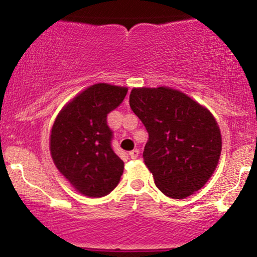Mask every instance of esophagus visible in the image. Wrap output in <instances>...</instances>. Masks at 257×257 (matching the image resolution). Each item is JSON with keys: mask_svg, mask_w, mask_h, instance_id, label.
I'll list each match as a JSON object with an SVG mask.
<instances>
[{"mask_svg": "<svg viewBox=\"0 0 257 257\" xmlns=\"http://www.w3.org/2000/svg\"><path fill=\"white\" fill-rule=\"evenodd\" d=\"M139 153H140V152H139V150L138 149H134V150H133V151L129 152V156H131L133 159H135V158L139 157Z\"/></svg>", "mask_w": 257, "mask_h": 257, "instance_id": "esophagus-1", "label": "esophagus"}]
</instances>
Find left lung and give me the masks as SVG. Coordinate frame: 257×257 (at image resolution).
<instances>
[{"label":"left lung","instance_id":"8db88e82","mask_svg":"<svg viewBox=\"0 0 257 257\" xmlns=\"http://www.w3.org/2000/svg\"><path fill=\"white\" fill-rule=\"evenodd\" d=\"M129 105L149 133L143 156L156 186L175 199L200 190L217 167L222 147L213 114L167 87L134 88Z\"/></svg>","mask_w":257,"mask_h":257}]
</instances>
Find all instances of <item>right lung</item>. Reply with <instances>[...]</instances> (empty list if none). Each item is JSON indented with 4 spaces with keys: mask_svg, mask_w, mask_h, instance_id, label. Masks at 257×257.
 <instances>
[{
    "mask_svg": "<svg viewBox=\"0 0 257 257\" xmlns=\"http://www.w3.org/2000/svg\"><path fill=\"white\" fill-rule=\"evenodd\" d=\"M128 88L98 83L79 93L58 114L51 133L55 167L79 193L99 198L118 185L124 163L112 149L107 114Z\"/></svg>",
    "mask_w": 257,
    "mask_h": 257,
    "instance_id": "obj_1",
    "label": "right lung"
}]
</instances>
